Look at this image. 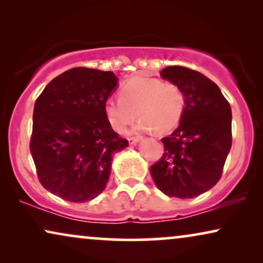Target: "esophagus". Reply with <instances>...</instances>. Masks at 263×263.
I'll return each instance as SVG.
<instances>
[{
	"label": "esophagus",
	"mask_w": 263,
	"mask_h": 263,
	"mask_svg": "<svg viewBox=\"0 0 263 263\" xmlns=\"http://www.w3.org/2000/svg\"><path fill=\"white\" fill-rule=\"evenodd\" d=\"M141 139L142 136H133V138H129V143H130V145H135V143H138Z\"/></svg>",
	"instance_id": "obj_1"
}]
</instances>
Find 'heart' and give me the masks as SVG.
I'll use <instances>...</instances> for the list:
<instances>
[{
    "label": "heart",
    "instance_id": "heart-1",
    "mask_svg": "<svg viewBox=\"0 0 263 263\" xmlns=\"http://www.w3.org/2000/svg\"><path fill=\"white\" fill-rule=\"evenodd\" d=\"M185 109V93L178 84L159 79L136 77L121 87V97H110L104 103V115L110 127L123 133L140 120L136 130L167 133L177 127Z\"/></svg>",
    "mask_w": 263,
    "mask_h": 263
}]
</instances>
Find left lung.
Wrapping results in <instances>:
<instances>
[{
    "label": "left lung",
    "mask_w": 263,
    "mask_h": 263,
    "mask_svg": "<svg viewBox=\"0 0 263 263\" xmlns=\"http://www.w3.org/2000/svg\"><path fill=\"white\" fill-rule=\"evenodd\" d=\"M163 79L185 93L178 128L166 138L163 157L151 166L158 189L167 196L193 199L217 184L232 145L231 106L217 85L199 71L166 67Z\"/></svg>",
    "instance_id": "8db88e82"
}]
</instances>
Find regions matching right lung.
<instances>
[{
  "mask_svg": "<svg viewBox=\"0 0 263 263\" xmlns=\"http://www.w3.org/2000/svg\"><path fill=\"white\" fill-rule=\"evenodd\" d=\"M117 80L112 71L73 68L35 100L31 154L41 184L61 199L86 202L98 196L114 154L128 146L104 115Z\"/></svg>",
  "mask_w": 263,
  "mask_h": 263,
  "instance_id": "right-lung-1",
  "label": "right lung"
}]
</instances>
